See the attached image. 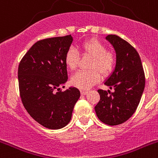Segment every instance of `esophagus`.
Listing matches in <instances>:
<instances>
[{"label": "esophagus", "mask_w": 158, "mask_h": 158, "mask_svg": "<svg viewBox=\"0 0 158 158\" xmlns=\"http://www.w3.org/2000/svg\"><path fill=\"white\" fill-rule=\"evenodd\" d=\"M88 93H89V92H88L87 90H81V95H84V96L87 94Z\"/></svg>", "instance_id": "esophagus-1"}]
</instances>
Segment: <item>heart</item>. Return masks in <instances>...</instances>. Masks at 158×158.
<instances>
[{
  "label": "heart",
  "mask_w": 158,
  "mask_h": 158,
  "mask_svg": "<svg viewBox=\"0 0 158 158\" xmlns=\"http://www.w3.org/2000/svg\"><path fill=\"white\" fill-rule=\"evenodd\" d=\"M84 53L93 57L90 67L97 69L102 74H108L112 71L115 64V56L111 52L107 51L105 46L98 40L92 39L84 42L81 45ZM65 64L67 68L73 70L77 67L78 54L74 48L68 49L65 54ZM96 69L81 70L77 72L71 77V83L83 90L89 89L100 80V74Z\"/></svg>",
  "instance_id": "obj_1"
}]
</instances>
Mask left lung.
Returning <instances> with one entry per match:
<instances>
[{
	"label": "left lung",
	"instance_id": "1",
	"mask_svg": "<svg viewBox=\"0 0 158 158\" xmlns=\"http://www.w3.org/2000/svg\"><path fill=\"white\" fill-rule=\"evenodd\" d=\"M115 52V66L104 85L113 89H99V103L95 107L96 115L104 123L115 126L129 119L137 109L145 88V74L139 53L127 42L115 35H108Z\"/></svg>",
	"mask_w": 158,
	"mask_h": 158
}]
</instances>
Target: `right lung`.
<instances>
[{"mask_svg":"<svg viewBox=\"0 0 158 158\" xmlns=\"http://www.w3.org/2000/svg\"><path fill=\"white\" fill-rule=\"evenodd\" d=\"M71 35L40 40L19 62L18 80L22 103L29 115L44 127L58 130L69 123L80 90L60 86L68 80L65 54Z\"/></svg>","mask_w":158,"mask_h":158,"instance_id":"right-lung-1","label":"right lung"}]
</instances>
